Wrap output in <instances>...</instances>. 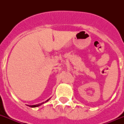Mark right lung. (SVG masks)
Wrapping results in <instances>:
<instances>
[{"instance_id":"add662e5","label":"right lung","mask_w":124,"mask_h":124,"mask_svg":"<svg viewBox=\"0 0 124 124\" xmlns=\"http://www.w3.org/2000/svg\"><path fill=\"white\" fill-rule=\"evenodd\" d=\"M49 100H50V99H48V100H46V101H45V102H42V103H40V104H36V105H30V106L29 105V107H31V108L38 107V106H39L42 105V104H44V103H45V102H47V101H49Z\"/></svg>"}]
</instances>
